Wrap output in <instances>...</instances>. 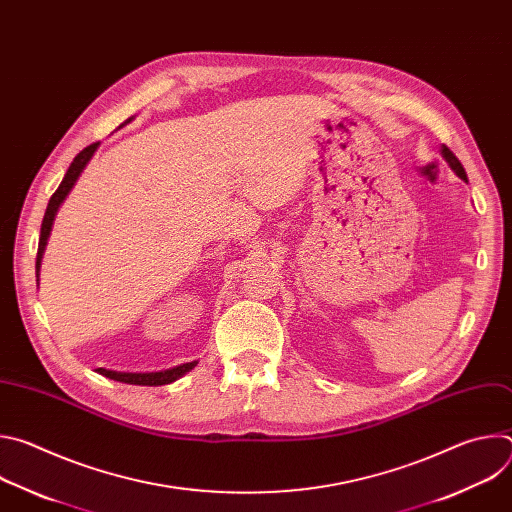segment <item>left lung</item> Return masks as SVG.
I'll use <instances>...</instances> for the list:
<instances>
[{
    "label": "left lung",
    "mask_w": 512,
    "mask_h": 512,
    "mask_svg": "<svg viewBox=\"0 0 512 512\" xmlns=\"http://www.w3.org/2000/svg\"><path fill=\"white\" fill-rule=\"evenodd\" d=\"M442 156L446 158V162L450 164V168L462 178V180H466L468 182V176H466V172H464V166L460 164V160L454 156V152L450 150V148H446V145H442Z\"/></svg>",
    "instance_id": "8db88e82"
}]
</instances>
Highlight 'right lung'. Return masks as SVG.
Wrapping results in <instances>:
<instances>
[{
  "mask_svg": "<svg viewBox=\"0 0 512 512\" xmlns=\"http://www.w3.org/2000/svg\"><path fill=\"white\" fill-rule=\"evenodd\" d=\"M131 117L125 121L129 123ZM99 143H91L87 145V148L77 154V158L72 160V164L68 166L60 186L56 188V192L50 196V202L46 206V212H44V218H42V229H40V241H38V255H36V277H38V271H40V263H42V255H44V247L48 243V237H50V231H52V223H54V216H56V210L58 206L62 204V200L66 198V194L72 190V186H75V182L79 180L81 172L85 170V166L89 164V160L93 158L95 150H97ZM196 367V360L194 362H186V364H180V367H174V369H168V371H160V373H117V371H107V369H97L99 375L107 377V379H113V381H119V383H127V385H141V387H158V385H168V383H174L176 379H180L182 375H186L188 371H192Z\"/></svg>",
  "mask_w": 512,
  "mask_h": 512,
  "instance_id": "obj_1",
  "label": "right lung"
}]
</instances>
